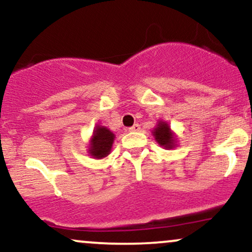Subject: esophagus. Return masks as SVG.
Masks as SVG:
<instances>
[{"instance_id": "34e87169", "label": "esophagus", "mask_w": 252, "mask_h": 252, "mask_svg": "<svg viewBox=\"0 0 252 252\" xmlns=\"http://www.w3.org/2000/svg\"><path fill=\"white\" fill-rule=\"evenodd\" d=\"M141 129V126L140 124H134V126H130V128L128 129L129 131H131V132H134V131H138V130Z\"/></svg>"}]
</instances>
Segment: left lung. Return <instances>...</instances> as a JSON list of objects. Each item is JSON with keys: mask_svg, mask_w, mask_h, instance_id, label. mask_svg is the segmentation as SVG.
Returning a JSON list of instances; mask_svg holds the SVG:
<instances>
[{"mask_svg": "<svg viewBox=\"0 0 252 252\" xmlns=\"http://www.w3.org/2000/svg\"><path fill=\"white\" fill-rule=\"evenodd\" d=\"M154 136L155 140L158 141V143L160 144V146L164 147V148H173V147H174V136H173L167 123H158V128L154 130Z\"/></svg>", "mask_w": 252, "mask_h": 252, "instance_id": "1", "label": "left lung"}]
</instances>
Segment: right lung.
Returning a JSON list of instances; mask_svg holds the SVG:
<instances>
[{
  "label": "right lung",
  "mask_w": 252,
  "mask_h": 252,
  "mask_svg": "<svg viewBox=\"0 0 252 252\" xmlns=\"http://www.w3.org/2000/svg\"><path fill=\"white\" fill-rule=\"evenodd\" d=\"M114 138L115 135L109 129L104 128V126H96L94 137L91 140V147H90L89 153L94 158H104L111 150Z\"/></svg>",
  "instance_id": "obj_1"
}]
</instances>
